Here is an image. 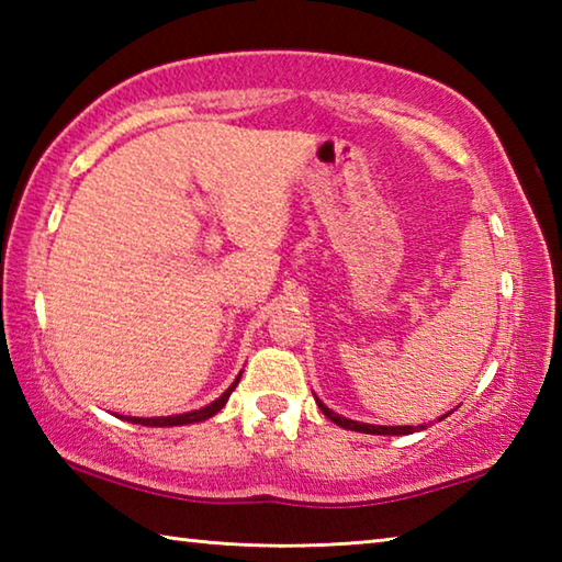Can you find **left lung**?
Masks as SVG:
<instances>
[{"instance_id": "left-lung-1", "label": "left lung", "mask_w": 562, "mask_h": 562, "mask_svg": "<svg viewBox=\"0 0 562 562\" xmlns=\"http://www.w3.org/2000/svg\"><path fill=\"white\" fill-rule=\"evenodd\" d=\"M317 398V396H315ZM317 406L322 408V414H325L329 422H335L337 426H341V429H349V431H359V434H376V436H406V434H414V431H422L426 429V426H374V424H361V422H351V418H345L331 412V408H327L325 404L319 402L317 398ZM446 416V414H443ZM441 416V418H443ZM439 418V422H441Z\"/></svg>"}]
</instances>
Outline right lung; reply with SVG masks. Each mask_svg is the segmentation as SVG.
Returning <instances> with one entry per match:
<instances>
[{
    "label": "right lung",
    "instance_id": "right-lung-1",
    "mask_svg": "<svg viewBox=\"0 0 562 562\" xmlns=\"http://www.w3.org/2000/svg\"><path fill=\"white\" fill-rule=\"evenodd\" d=\"M240 382V374H237L235 382L225 389L223 396H217L213 404H207L203 408H195V412H188V414H176V416H150V418H140V416H126V422L131 424H140V426H183V424H195V422H205V418L215 416L221 408L225 406L227 398H231L233 389Z\"/></svg>",
    "mask_w": 562,
    "mask_h": 562
}]
</instances>
